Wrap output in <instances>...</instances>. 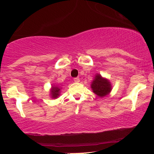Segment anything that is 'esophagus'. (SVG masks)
<instances>
[{
    "instance_id": "obj_1",
    "label": "esophagus",
    "mask_w": 154,
    "mask_h": 154,
    "mask_svg": "<svg viewBox=\"0 0 154 154\" xmlns=\"http://www.w3.org/2000/svg\"><path fill=\"white\" fill-rule=\"evenodd\" d=\"M74 81H75V82H79V81H80V79L78 77H76V78L74 79Z\"/></svg>"
}]
</instances>
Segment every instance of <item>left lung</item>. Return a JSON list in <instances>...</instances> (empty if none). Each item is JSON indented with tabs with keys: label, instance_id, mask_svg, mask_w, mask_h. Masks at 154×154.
Listing matches in <instances>:
<instances>
[{
	"label": "left lung",
	"instance_id": "8db88e82",
	"mask_svg": "<svg viewBox=\"0 0 154 154\" xmlns=\"http://www.w3.org/2000/svg\"><path fill=\"white\" fill-rule=\"evenodd\" d=\"M91 89L97 96L103 98L111 93L112 85L109 79L103 77L100 74H96L92 81Z\"/></svg>",
	"mask_w": 154,
	"mask_h": 154
}]
</instances>
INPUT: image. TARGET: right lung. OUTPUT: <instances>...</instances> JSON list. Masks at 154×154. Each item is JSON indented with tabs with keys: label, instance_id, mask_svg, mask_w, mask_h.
<instances>
[{
	"label": "right lung",
	"instance_id": "add662e5",
	"mask_svg": "<svg viewBox=\"0 0 154 154\" xmlns=\"http://www.w3.org/2000/svg\"><path fill=\"white\" fill-rule=\"evenodd\" d=\"M61 88L57 85H52L50 90V96L53 99H56L59 98L61 94Z\"/></svg>",
	"mask_w": 154,
	"mask_h": 154
}]
</instances>
